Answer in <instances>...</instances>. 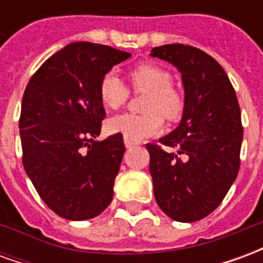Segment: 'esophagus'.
Segmentation results:
<instances>
[{
  "mask_svg": "<svg viewBox=\"0 0 263 263\" xmlns=\"http://www.w3.org/2000/svg\"><path fill=\"white\" fill-rule=\"evenodd\" d=\"M124 142H125L126 148H132V146L138 145L137 141H134V139H132V138H129V137H124Z\"/></svg>",
  "mask_w": 263,
  "mask_h": 263,
  "instance_id": "esophagus-1",
  "label": "esophagus"
}]
</instances>
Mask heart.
<instances>
[{
	"label": "heart",
	"instance_id": "heart-1",
	"mask_svg": "<svg viewBox=\"0 0 263 263\" xmlns=\"http://www.w3.org/2000/svg\"><path fill=\"white\" fill-rule=\"evenodd\" d=\"M172 81L171 71L158 63L145 62L135 66L129 71V83L135 92H145L142 100L145 112L114 115L107 120V131L139 141L159 134L163 128V117L171 122L182 120L186 97ZM98 94L104 107L118 109L126 103L129 90L115 71H107L100 80Z\"/></svg>",
	"mask_w": 263,
	"mask_h": 263
}]
</instances>
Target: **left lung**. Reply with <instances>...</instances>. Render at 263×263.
I'll return each mask as SVG.
<instances>
[{"instance_id":"left-lung-1","label":"left lung","mask_w":263,"mask_h":263,"mask_svg":"<svg viewBox=\"0 0 263 263\" xmlns=\"http://www.w3.org/2000/svg\"><path fill=\"white\" fill-rule=\"evenodd\" d=\"M151 54L176 66L186 92L180 125L159 143H146L155 198L172 220L193 222L220 205L237 177L241 109L227 73L205 52L173 43Z\"/></svg>"}]
</instances>
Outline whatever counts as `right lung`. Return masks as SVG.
Instances as JSON below:
<instances>
[{"mask_svg": "<svg viewBox=\"0 0 263 263\" xmlns=\"http://www.w3.org/2000/svg\"><path fill=\"white\" fill-rule=\"evenodd\" d=\"M128 52L74 42L32 74L20 117L22 163L45 204L66 220L103 213L125 152L122 134L97 142L105 109L98 84Z\"/></svg>", "mask_w": 263, "mask_h": 263, "instance_id": "right-lung-1", "label": "right lung"}]
</instances>
